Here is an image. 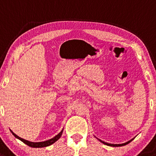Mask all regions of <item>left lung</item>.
Listing matches in <instances>:
<instances>
[{
  "instance_id": "obj_1",
  "label": "left lung",
  "mask_w": 156,
  "mask_h": 156,
  "mask_svg": "<svg viewBox=\"0 0 156 156\" xmlns=\"http://www.w3.org/2000/svg\"><path fill=\"white\" fill-rule=\"evenodd\" d=\"M132 140H133V139H131L130 141H127V142H126V143H124V144H108V143L104 142V141H101V140H99V141H100L101 143H103V144H106V145H108V146H111V147H121V146H124V145H126L127 144H128V143H130V141H132Z\"/></svg>"
}]
</instances>
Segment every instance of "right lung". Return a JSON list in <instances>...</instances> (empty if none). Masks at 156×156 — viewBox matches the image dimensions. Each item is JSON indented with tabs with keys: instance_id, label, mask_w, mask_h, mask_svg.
Listing matches in <instances>:
<instances>
[{
	"instance_id": "right-lung-1",
	"label": "right lung",
	"mask_w": 156,
	"mask_h": 156,
	"mask_svg": "<svg viewBox=\"0 0 156 156\" xmlns=\"http://www.w3.org/2000/svg\"><path fill=\"white\" fill-rule=\"evenodd\" d=\"M62 131H63V129H62V131H61L59 133H58L57 135V136H55L54 138H52V139H51L49 140H47V141H42V142H31V141H27V140H25L23 139H22V138L19 137V136H17L16 134L14 133L11 130V132L12 133V134L14 135V136H15V138H17V139H18L19 140H20V141H23V143H25L26 144H27L28 146L31 147H48V146H50V145H51L52 144H54V143L55 142V141H57V140H58L59 138L61 137V136H62Z\"/></svg>"
}]
</instances>
